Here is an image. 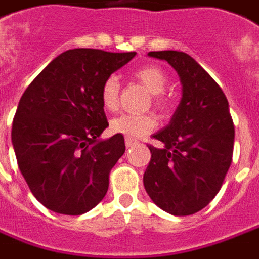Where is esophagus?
Here are the masks:
<instances>
[{
	"instance_id": "esophagus-1",
	"label": "esophagus",
	"mask_w": 259,
	"mask_h": 259,
	"mask_svg": "<svg viewBox=\"0 0 259 259\" xmlns=\"http://www.w3.org/2000/svg\"><path fill=\"white\" fill-rule=\"evenodd\" d=\"M137 144H138V141L133 140V138H125L126 148H131V147H134V145H137Z\"/></svg>"
}]
</instances>
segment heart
<instances>
[{"mask_svg":"<svg viewBox=\"0 0 259 259\" xmlns=\"http://www.w3.org/2000/svg\"><path fill=\"white\" fill-rule=\"evenodd\" d=\"M135 77L152 94H160L166 87V76L160 69L155 66L141 67L135 72ZM118 78L110 76L101 87V103L107 110H114L118 100ZM155 103L163 107V101L159 96H155ZM156 126V119L151 114H121L111 119L110 130L111 133L124 135L126 138H140L145 134L151 133Z\"/></svg>","mask_w":259,"mask_h":259,"instance_id":"heart-1","label":"heart"}]
</instances>
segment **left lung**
I'll return each mask as SVG.
<instances>
[{"label": "left lung", "mask_w": 259, "mask_h": 259, "mask_svg": "<svg viewBox=\"0 0 259 259\" xmlns=\"http://www.w3.org/2000/svg\"><path fill=\"white\" fill-rule=\"evenodd\" d=\"M179 74L182 99L165 128L153 134L144 186L152 201L174 215L200 211L219 193L233 160L234 124L220 85L185 52H149Z\"/></svg>", "instance_id": "left-lung-1"}]
</instances>
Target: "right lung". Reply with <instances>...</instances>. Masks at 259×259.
I'll list each match as a JSON object with an SVG mask.
<instances>
[{
    "mask_svg": "<svg viewBox=\"0 0 259 259\" xmlns=\"http://www.w3.org/2000/svg\"><path fill=\"white\" fill-rule=\"evenodd\" d=\"M135 55L66 51L25 90L12 122V147L32 194L46 208L78 215L104 199L125 142L119 134L100 140L108 126L101 87Z\"/></svg>",
    "mask_w": 259,
    "mask_h": 259,
    "instance_id": "1",
    "label": "right lung"
}]
</instances>
